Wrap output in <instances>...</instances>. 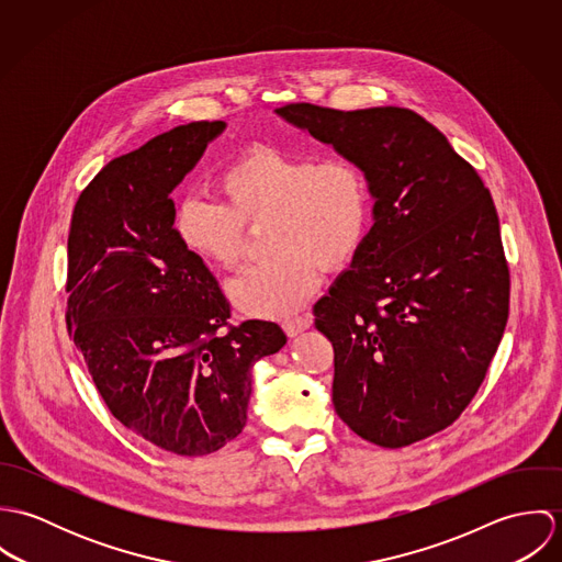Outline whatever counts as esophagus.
I'll return each mask as SVG.
<instances>
[{
  "label": "esophagus",
  "mask_w": 562,
  "mask_h": 562,
  "mask_svg": "<svg viewBox=\"0 0 562 562\" xmlns=\"http://www.w3.org/2000/svg\"><path fill=\"white\" fill-rule=\"evenodd\" d=\"M281 326H283V330H285L290 337H294V335H299V333H303V330H307V328L312 326V316L305 314V316L285 318V321L281 322Z\"/></svg>",
  "instance_id": "1"
}]
</instances>
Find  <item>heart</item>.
<instances>
[{"mask_svg":"<svg viewBox=\"0 0 562 562\" xmlns=\"http://www.w3.org/2000/svg\"><path fill=\"white\" fill-rule=\"evenodd\" d=\"M218 190L223 203L186 196L175 234L196 259L234 270L246 248V227L268 221L270 259L244 270L227 292L246 316L274 318L299 310L318 288L321 270L346 266L366 241L372 192L363 168L277 147H250L229 161Z\"/></svg>","mask_w":562,"mask_h":562,"instance_id":"obj_1","label":"heart"}]
</instances>
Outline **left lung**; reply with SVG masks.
Instances as JSON below:
<instances>
[{"mask_svg":"<svg viewBox=\"0 0 562 562\" xmlns=\"http://www.w3.org/2000/svg\"><path fill=\"white\" fill-rule=\"evenodd\" d=\"M283 121L357 161L372 229L314 307L335 352L333 404L366 441L404 448L476 396L508 321V263L488 190L413 110L290 103Z\"/></svg>","mask_w":562,"mask_h":562,"instance_id":"1","label":"left lung"}]
</instances>
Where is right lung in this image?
Instances as JSON below:
<instances>
[{"label":"right lung","mask_w":562,"mask_h":562,"mask_svg":"<svg viewBox=\"0 0 562 562\" xmlns=\"http://www.w3.org/2000/svg\"><path fill=\"white\" fill-rule=\"evenodd\" d=\"M225 127L179 125L108 161L69 232V335L110 413L179 457L240 435L255 361L288 341L274 322L232 326L216 277L175 234L170 192Z\"/></svg>","instance_id":"obj_1"}]
</instances>
